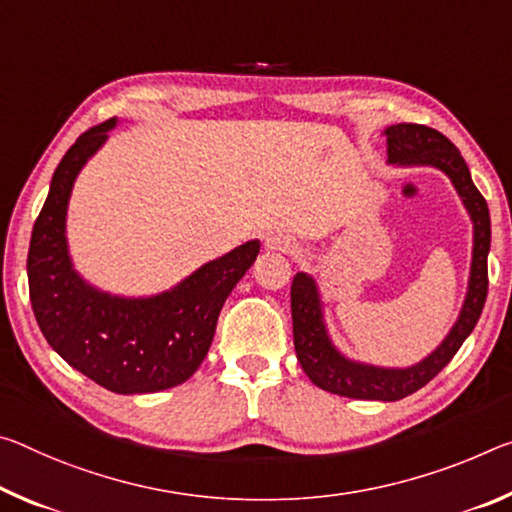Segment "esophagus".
Returning <instances> with one entry per match:
<instances>
[{"mask_svg": "<svg viewBox=\"0 0 512 512\" xmlns=\"http://www.w3.org/2000/svg\"><path fill=\"white\" fill-rule=\"evenodd\" d=\"M291 246H294V241L287 234H271V237H266V248L269 250H289Z\"/></svg>", "mask_w": 512, "mask_h": 512, "instance_id": "1", "label": "esophagus"}]
</instances>
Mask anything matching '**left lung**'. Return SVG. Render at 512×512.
<instances>
[{"label":"left lung","mask_w":512,"mask_h":512,"mask_svg":"<svg viewBox=\"0 0 512 512\" xmlns=\"http://www.w3.org/2000/svg\"><path fill=\"white\" fill-rule=\"evenodd\" d=\"M389 164L435 166L449 175L458 196L465 202L474 223V250L469 287L456 326L444 342L408 369H383L344 358L332 346L321 314L316 282L307 273H296L291 282V319H294V346L303 371L316 387L326 392L367 401H399L424 387L440 373L462 342L474 330L488 298V253H490V212L488 202L476 189L460 150L433 127L399 123L385 129Z\"/></svg>","instance_id":"1"}]
</instances>
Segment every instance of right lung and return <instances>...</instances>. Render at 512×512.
Here are the masks:
<instances>
[{
	"instance_id": "1",
	"label": "right lung",
	"mask_w": 512,
	"mask_h": 512,
	"mask_svg": "<svg viewBox=\"0 0 512 512\" xmlns=\"http://www.w3.org/2000/svg\"><path fill=\"white\" fill-rule=\"evenodd\" d=\"M113 127L116 118L81 134L54 170L31 232L29 298L47 344L72 369L116 394L161 392L189 380L205 360L225 298L253 266L259 241L150 298L111 296L81 280L68 255V200L81 166Z\"/></svg>"
}]
</instances>
